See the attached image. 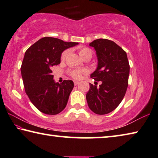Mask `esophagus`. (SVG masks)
<instances>
[{
	"label": "esophagus",
	"mask_w": 158,
	"mask_h": 158,
	"mask_svg": "<svg viewBox=\"0 0 158 158\" xmlns=\"http://www.w3.org/2000/svg\"><path fill=\"white\" fill-rule=\"evenodd\" d=\"M74 85H78L79 84V82L78 81H74Z\"/></svg>",
	"instance_id": "esophagus-1"
}]
</instances>
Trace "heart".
I'll list each match as a JSON object with an SVG mask.
<instances>
[{
  "label": "heart",
  "instance_id": "heart-1",
  "mask_svg": "<svg viewBox=\"0 0 158 158\" xmlns=\"http://www.w3.org/2000/svg\"><path fill=\"white\" fill-rule=\"evenodd\" d=\"M69 52V50H65V51L62 53V55H61V60H64L66 59V57H67ZM79 53H80V55L81 56V57H82L87 55H92V52L89 48H87V47H83V48H81L80 49ZM87 73V70H86V69H82V70H77V69H75V70H71L69 71V74H70V76L75 79H81L82 75L86 74Z\"/></svg>",
  "mask_w": 158,
  "mask_h": 158
}]
</instances>
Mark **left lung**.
Masks as SVG:
<instances>
[{"mask_svg":"<svg viewBox=\"0 0 158 158\" xmlns=\"http://www.w3.org/2000/svg\"><path fill=\"white\" fill-rule=\"evenodd\" d=\"M89 46L94 48L98 59L91 77L102 83L98 88L89 83L87 104L96 114H106L117 108L126 94L130 73L128 57L122 48L107 39H98Z\"/></svg>","mask_w":158,"mask_h":158,"instance_id":"left-lung-1","label":"left lung"}]
</instances>
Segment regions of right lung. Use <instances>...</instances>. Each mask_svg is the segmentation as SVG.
Masks as SVG:
<instances>
[{
    "instance_id": "obj_1",
    "label": "right lung",
    "mask_w": 158,
    "mask_h": 158,
    "mask_svg": "<svg viewBox=\"0 0 158 158\" xmlns=\"http://www.w3.org/2000/svg\"><path fill=\"white\" fill-rule=\"evenodd\" d=\"M54 37H43L25 52L21 66L25 91L32 103L46 114H59L65 108L74 87L70 80L55 82L51 67L60 63L62 52L77 45Z\"/></svg>"
}]
</instances>
